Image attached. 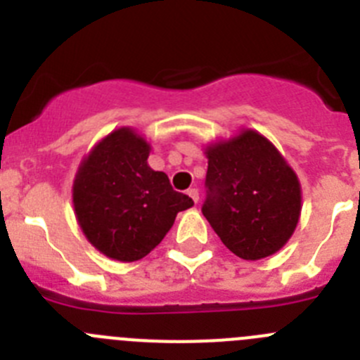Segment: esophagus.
<instances>
[{
  "instance_id": "esophagus-1",
  "label": "esophagus",
  "mask_w": 360,
  "mask_h": 360,
  "mask_svg": "<svg viewBox=\"0 0 360 360\" xmlns=\"http://www.w3.org/2000/svg\"><path fill=\"white\" fill-rule=\"evenodd\" d=\"M187 195H189L191 198L195 200V203H198V200H200V193H198V189H195V187H191V189L187 191Z\"/></svg>"
}]
</instances>
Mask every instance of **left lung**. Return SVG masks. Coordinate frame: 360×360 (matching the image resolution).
<instances>
[{
	"instance_id": "obj_1",
	"label": "left lung",
	"mask_w": 360,
	"mask_h": 360,
	"mask_svg": "<svg viewBox=\"0 0 360 360\" xmlns=\"http://www.w3.org/2000/svg\"><path fill=\"white\" fill-rule=\"evenodd\" d=\"M202 212L231 252L256 262L285 247L301 216V184L272 142L254 129L205 148Z\"/></svg>"
}]
</instances>
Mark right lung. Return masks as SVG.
<instances>
[{"mask_svg":"<svg viewBox=\"0 0 360 360\" xmlns=\"http://www.w3.org/2000/svg\"><path fill=\"white\" fill-rule=\"evenodd\" d=\"M151 146L133 128L111 131L82 158L72 187L73 209L86 240L98 252L131 263L148 256L193 207L167 174L149 167Z\"/></svg>","mask_w":360,"mask_h":360,"instance_id":"obj_1","label":"right lung"}]
</instances>
